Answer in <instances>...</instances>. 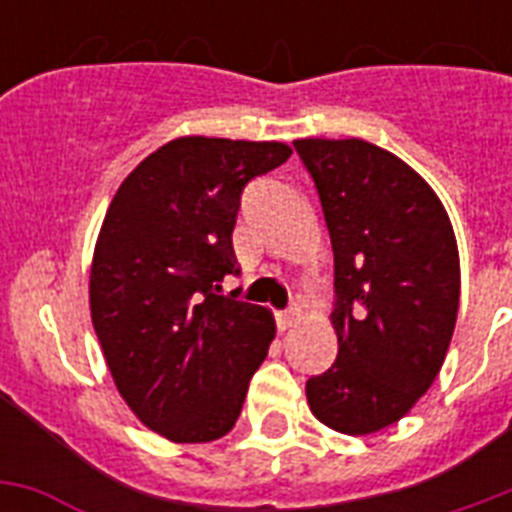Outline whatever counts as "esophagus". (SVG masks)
Returning a JSON list of instances; mask_svg holds the SVG:
<instances>
[{
	"instance_id": "34e87169",
	"label": "esophagus",
	"mask_w": 512,
	"mask_h": 512,
	"mask_svg": "<svg viewBox=\"0 0 512 512\" xmlns=\"http://www.w3.org/2000/svg\"><path fill=\"white\" fill-rule=\"evenodd\" d=\"M300 316H303V313H300V308H287V311H279L276 313V327L281 329V332H287V329H292L297 324V321H300Z\"/></svg>"
}]
</instances>
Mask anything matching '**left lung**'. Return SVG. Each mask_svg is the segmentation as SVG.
<instances>
[{"label":"left lung","mask_w":512,"mask_h":512,"mask_svg":"<svg viewBox=\"0 0 512 512\" xmlns=\"http://www.w3.org/2000/svg\"><path fill=\"white\" fill-rule=\"evenodd\" d=\"M335 252L337 358L305 382L311 412L366 436L433 385L460 308V255L444 204L398 156L366 140H295Z\"/></svg>","instance_id":"1"}]
</instances>
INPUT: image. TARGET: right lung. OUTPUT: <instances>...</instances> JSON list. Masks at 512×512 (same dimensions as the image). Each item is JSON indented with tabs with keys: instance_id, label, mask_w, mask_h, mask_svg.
<instances>
[{
	"instance_id": "1",
	"label": "right lung",
	"mask_w": 512,
	"mask_h": 512,
	"mask_svg": "<svg viewBox=\"0 0 512 512\" xmlns=\"http://www.w3.org/2000/svg\"><path fill=\"white\" fill-rule=\"evenodd\" d=\"M292 156L284 143L177 138L127 175L100 228L90 271L92 327L138 420L175 444L236 425L268 356V308L225 297L231 233L249 180Z\"/></svg>"
}]
</instances>
